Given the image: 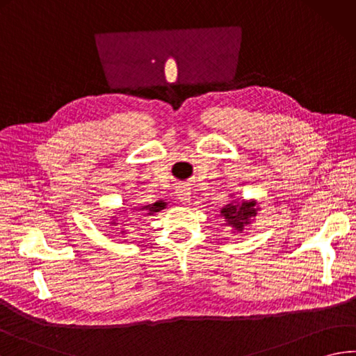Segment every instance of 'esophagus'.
<instances>
[{
    "instance_id": "esophagus-1",
    "label": "esophagus",
    "mask_w": 356,
    "mask_h": 356,
    "mask_svg": "<svg viewBox=\"0 0 356 356\" xmlns=\"http://www.w3.org/2000/svg\"><path fill=\"white\" fill-rule=\"evenodd\" d=\"M177 200L181 204H189L191 203V189L187 186H178L177 189Z\"/></svg>"
}]
</instances>
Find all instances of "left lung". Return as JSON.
I'll return each instance as SVG.
<instances>
[{
  "instance_id": "1",
  "label": "left lung",
  "mask_w": 356,
  "mask_h": 356,
  "mask_svg": "<svg viewBox=\"0 0 356 356\" xmlns=\"http://www.w3.org/2000/svg\"><path fill=\"white\" fill-rule=\"evenodd\" d=\"M232 200L225 207H221L220 216L225 218L226 225L232 227V234H243L248 226L256 220V216L260 211L257 200H241L240 203L234 200V195H229Z\"/></svg>"
}]
</instances>
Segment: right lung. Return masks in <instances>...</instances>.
<instances>
[{
	"label": "right lung",
	"instance_id": "1",
	"mask_svg": "<svg viewBox=\"0 0 356 356\" xmlns=\"http://www.w3.org/2000/svg\"><path fill=\"white\" fill-rule=\"evenodd\" d=\"M165 207H167V203H165L164 200H156L155 203L145 204V206H139V207L138 206H133V207H130V209H125V207H122V211H118V212H115V216L110 217V220H111L110 221V226L116 227V229H120L119 234H122V236L125 237V234H129V231L125 229V225H119L120 216L129 217V216H135V213H133V212H144L145 217H152V216H155L156 212L165 209ZM116 213H119L120 216H116Z\"/></svg>",
	"mask_w": 356,
	"mask_h": 356
}]
</instances>
